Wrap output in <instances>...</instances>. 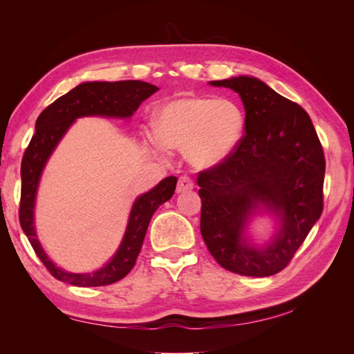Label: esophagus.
<instances>
[{"instance_id":"obj_1","label":"esophagus","mask_w":354,"mask_h":354,"mask_svg":"<svg viewBox=\"0 0 354 354\" xmlns=\"http://www.w3.org/2000/svg\"><path fill=\"white\" fill-rule=\"evenodd\" d=\"M194 189V181H192L190 177L183 176L178 178V183H177V194H185V192H189Z\"/></svg>"}]
</instances>
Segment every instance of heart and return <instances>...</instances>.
I'll return each instance as SVG.
<instances>
[{
    "label": "heart",
    "mask_w": 354,
    "mask_h": 354,
    "mask_svg": "<svg viewBox=\"0 0 354 354\" xmlns=\"http://www.w3.org/2000/svg\"><path fill=\"white\" fill-rule=\"evenodd\" d=\"M158 131L149 134L156 152L185 151L196 168H211L226 160L241 143L245 115L238 103L205 95H183L167 102L156 113Z\"/></svg>",
    "instance_id": "obj_1"
}]
</instances>
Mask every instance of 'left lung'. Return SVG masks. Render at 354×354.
Wrapping results in <instances>:
<instances>
[{
    "label": "left lung",
    "instance_id": "8db88e82",
    "mask_svg": "<svg viewBox=\"0 0 354 354\" xmlns=\"http://www.w3.org/2000/svg\"><path fill=\"white\" fill-rule=\"evenodd\" d=\"M209 84L241 95L245 134L226 160L198 174L202 238L226 270L252 277L276 274L322 214V145L301 106L259 78L242 75ZM261 212L278 220V230L269 243L255 245L245 227Z\"/></svg>",
    "mask_w": 354,
    "mask_h": 354
}]
</instances>
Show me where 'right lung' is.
Instances as JSON below:
<instances>
[{
  "mask_svg": "<svg viewBox=\"0 0 354 354\" xmlns=\"http://www.w3.org/2000/svg\"><path fill=\"white\" fill-rule=\"evenodd\" d=\"M158 90L156 85L143 81L82 82L47 106L38 116L35 134L30 138L20 167L22 194H20L19 220L38 259L56 279L87 288L111 285L121 281L136 264L153 212L174 195L177 177L169 176L159 181L153 189L138 196L131 207L124 238L116 252L108 263L93 273H71L60 269L42 250L35 232L34 209L41 174L51 153L55 152L75 120L82 116L131 118L142 102L151 97Z\"/></svg>",
  "mask_w": 354,
  "mask_h": 354,
  "instance_id": "obj_1",
  "label": "right lung"
}]
</instances>
